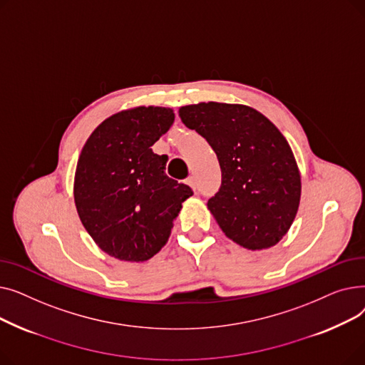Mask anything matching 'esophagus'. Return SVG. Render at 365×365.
<instances>
[{"label":"esophagus","mask_w":365,"mask_h":365,"mask_svg":"<svg viewBox=\"0 0 365 365\" xmlns=\"http://www.w3.org/2000/svg\"><path fill=\"white\" fill-rule=\"evenodd\" d=\"M186 182H187V185H189V186H190V187H192V189H194V190H195V189H197V182H195V178H194V176H189V178H187V180H186Z\"/></svg>","instance_id":"obj_1"}]
</instances>
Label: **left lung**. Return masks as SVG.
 I'll use <instances>...</instances> for the list:
<instances>
[{
    "label": "left lung",
    "mask_w": 365,
    "mask_h": 365,
    "mask_svg": "<svg viewBox=\"0 0 365 365\" xmlns=\"http://www.w3.org/2000/svg\"><path fill=\"white\" fill-rule=\"evenodd\" d=\"M179 115L217 155L222 183L207 205L225 235L248 250L275 245L300 201L289 142L264 115L244 105L198 103L180 108Z\"/></svg>",
    "instance_id": "obj_1"
}]
</instances>
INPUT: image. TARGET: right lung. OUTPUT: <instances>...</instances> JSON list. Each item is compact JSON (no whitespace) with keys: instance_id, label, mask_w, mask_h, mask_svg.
Returning a JSON list of instances; mask_svg holds the SVG:
<instances>
[{"instance_id":"obj_1","label":"right lung","mask_w":365,"mask_h":365,"mask_svg":"<svg viewBox=\"0 0 365 365\" xmlns=\"http://www.w3.org/2000/svg\"><path fill=\"white\" fill-rule=\"evenodd\" d=\"M175 123L168 108L115 113L96 128L76 164L73 197L90 237L109 256L143 262L167 242L192 189L165 175L150 146Z\"/></svg>"}]
</instances>
